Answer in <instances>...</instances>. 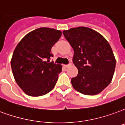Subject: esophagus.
I'll return each instance as SVG.
<instances>
[{
	"label": "esophagus",
	"instance_id": "1",
	"mask_svg": "<svg viewBox=\"0 0 125 125\" xmlns=\"http://www.w3.org/2000/svg\"><path fill=\"white\" fill-rule=\"evenodd\" d=\"M71 65H72V63H70L69 64H67V65H65L64 66H65V67H66V68H67V67H69L70 66H71Z\"/></svg>",
	"mask_w": 125,
	"mask_h": 125
}]
</instances>
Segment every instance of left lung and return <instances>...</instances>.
<instances>
[{
    "instance_id": "left-lung-1",
    "label": "left lung",
    "mask_w": 125,
    "mask_h": 125,
    "mask_svg": "<svg viewBox=\"0 0 125 125\" xmlns=\"http://www.w3.org/2000/svg\"><path fill=\"white\" fill-rule=\"evenodd\" d=\"M63 34L73 49V63L78 70L71 81L73 87L87 95L101 92L111 83L116 66L109 42L89 28H73Z\"/></svg>"
}]
</instances>
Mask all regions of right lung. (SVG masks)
Returning <instances> with one entry per match:
<instances>
[{
  "instance_id": "obj_1",
  "label": "right lung",
  "mask_w": 125,
  "mask_h": 125,
  "mask_svg": "<svg viewBox=\"0 0 125 125\" xmlns=\"http://www.w3.org/2000/svg\"><path fill=\"white\" fill-rule=\"evenodd\" d=\"M62 32L40 28L26 35L18 43L11 60L16 83L26 94L32 97L52 91L62 72V65L50 62L52 48L59 40Z\"/></svg>"
}]
</instances>
